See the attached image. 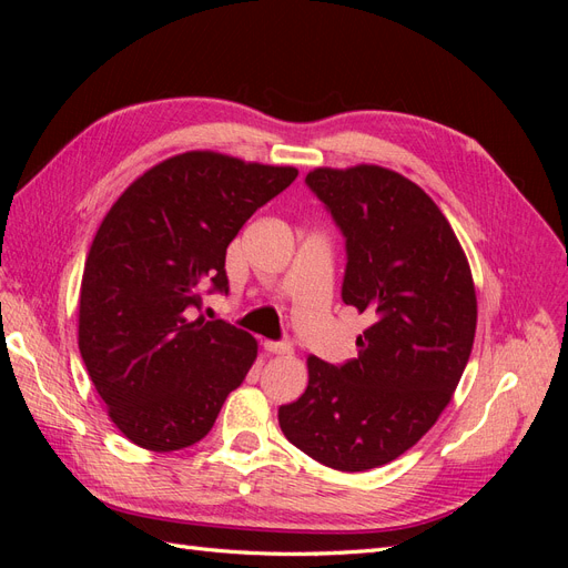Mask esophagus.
<instances>
[{
    "instance_id": "1",
    "label": "esophagus",
    "mask_w": 568,
    "mask_h": 568,
    "mask_svg": "<svg viewBox=\"0 0 568 568\" xmlns=\"http://www.w3.org/2000/svg\"><path fill=\"white\" fill-rule=\"evenodd\" d=\"M265 351L272 355H288L291 351H294V346H291L288 341H267Z\"/></svg>"
}]
</instances>
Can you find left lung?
<instances>
[{
	"mask_svg": "<svg viewBox=\"0 0 568 568\" xmlns=\"http://www.w3.org/2000/svg\"><path fill=\"white\" fill-rule=\"evenodd\" d=\"M305 184L346 239L341 298L374 322L346 365L307 357V388L280 407V426L324 467L367 471L450 403L476 334L471 270L432 196L393 170L317 168Z\"/></svg>",
	"mask_w": 568,
	"mask_h": 568,
	"instance_id": "8db88e82",
	"label": "left lung"
}]
</instances>
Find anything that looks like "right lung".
I'll return each mask as SVG.
<instances>
[{"instance_id":"obj_1","label":"right lung","mask_w":568,"mask_h":568,"mask_svg":"<svg viewBox=\"0 0 568 568\" xmlns=\"http://www.w3.org/2000/svg\"><path fill=\"white\" fill-rule=\"evenodd\" d=\"M298 178L291 165L186 151L111 205L80 286L78 346L111 422L140 448L182 450L211 432L257 355L225 320H194L227 294L225 255L246 220Z\"/></svg>"}]
</instances>
